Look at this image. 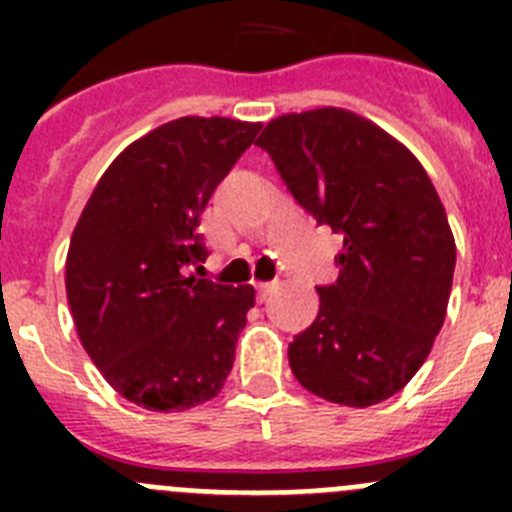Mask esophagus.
Returning <instances> with one entry per match:
<instances>
[{
  "label": "esophagus",
  "mask_w": 512,
  "mask_h": 512,
  "mask_svg": "<svg viewBox=\"0 0 512 512\" xmlns=\"http://www.w3.org/2000/svg\"><path fill=\"white\" fill-rule=\"evenodd\" d=\"M256 289H259V300L264 302L266 297L271 295V292H277L279 282H259V284H256Z\"/></svg>",
  "instance_id": "esophagus-1"
}]
</instances>
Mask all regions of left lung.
Returning a JSON list of instances; mask_svg holds the SVG:
<instances>
[{
    "label": "left lung",
    "instance_id": "obj_1",
    "mask_svg": "<svg viewBox=\"0 0 512 512\" xmlns=\"http://www.w3.org/2000/svg\"><path fill=\"white\" fill-rule=\"evenodd\" d=\"M256 146L318 225L343 235L338 279L318 287L315 323L289 343L312 395L369 408L415 377L446 318L456 243L418 158L338 107L271 120Z\"/></svg>",
    "mask_w": 512,
    "mask_h": 512
}]
</instances>
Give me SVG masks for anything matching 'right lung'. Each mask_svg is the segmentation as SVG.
<instances>
[{
    "instance_id": "right-lung-1",
    "label": "right lung",
    "mask_w": 512,
    "mask_h": 512,
    "mask_svg": "<svg viewBox=\"0 0 512 512\" xmlns=\"http://www.w3.org/2000/svg\"><path fill=\"white\" fill-rule=\"evenodd\" d=\"M261 130L230 117H179L130 143L104 171L66 256L76 333L112 390L182 413L223 390L256 292L197 279L200 217Z\"/></svg>"
}]
</instances>
